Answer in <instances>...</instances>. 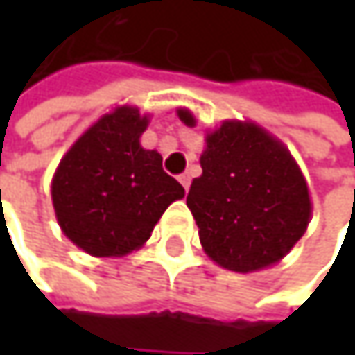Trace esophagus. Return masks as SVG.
Here are the masks:
<instances>
[{"mask_svg":"<svg viewBox=\"0 0 355 355\" xmlns=\"http://www.w3.org/2000/svg\"><path fill=\"white\" fill-rule=\"evenodd\" d=\"M178 180H180V184L184 187V191H189V187H191V175H189V173H182V175L178 177Z\"/></svg>","mask_w":355,"mask_h":355,"instance_id":"esophagus-1","label":"esophagus"}]
</instances>
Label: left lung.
<instances>
[{"label": "left lung", "instance_id": "8db88e82", "mask_svg": "<svg viewBox=\"0 0 355 355\" xmlns=\"http://www.w3.org/2000/svg\"><path fill=\"white\" fill-rule=\"evenodd\" d=\"M178 116L195 123L187 110ZM201 168L187 205L201 245L218 265L257 271L300 241L311 220L306 180L290 152L261 127L224 123L207 135Z\"/></svg>", "mask_w": 355, "mask_h": 355}]
</instances>
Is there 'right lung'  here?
Here are the masks:
<instances>
[{"mask_svg": "<svg viewBox=\"0 0 355 355\" xmlns=\"http://www.w3.org/2000/svg\"><path fill=\"white\" fill-rule=\"evenodd\" d=\"M148 119L121 107L88 129L61 160L53 205L65 236L94 257L141 247L164 209L184 195L162 156L139 146Z\"/></svg>", "mask_w": 355, "mask_h": 355, "instance_id": "1", "label": "right lung"}]
</instances>
